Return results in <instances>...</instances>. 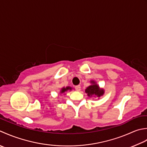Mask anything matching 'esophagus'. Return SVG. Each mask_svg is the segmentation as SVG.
<instances>
[{
    "label": "esophagus",
    "mask_w": 147,
    "mask_h": 147,
    "mask_svg": "<svg viewBox=\"0 0 147 147\" xmlns=\"http://www.w3.org/2000/svg\"><path fill=\"white\" fill-rule=\"evenodd\" d=\"M76 89L77 91H79L80 90V85H78L76 86Z\"/></svg>",
    "instance_id": "esophagus-1"
}]
</instances>
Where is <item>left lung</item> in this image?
<instances>
[{
	"instance_id": "8db88e82",
	"label": "left lung",
	"mask_w": 147,
	"mask_h": 147,
	"mask_svg": "<svg viewBox=\"0 0 147 147\" xmlns=\"http://www.w3.org/2000/svg\"><path fill=\"white\" fill-rule=\"evenodd\" d=\"M90 83L91 84L85 89L86 93H87L88 96L89 98H91L92 96L100 98L105 93L104 89L101 88L94 80H90Z\"/></svg>"
}]
</instances>
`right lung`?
I'll return each instance as SVG.
<instances>
[{"label":"right lung","instance_id":"add662e5","mask_svg":"<svg viewBox=\"0 0 147 147\" xmlns=\"http://www.w3.org/2000/svg\"><path fill=\"white\" fill-rule=\"evenodd\" d=\"M72 88L71 87H70V86H67V87H63V88L61 89L60 91H59V92H60V94H63L65 95V92H67V91H70L72 90Z\"/></svg>","mask_w":147,"mask_h":147}]
</instances>
